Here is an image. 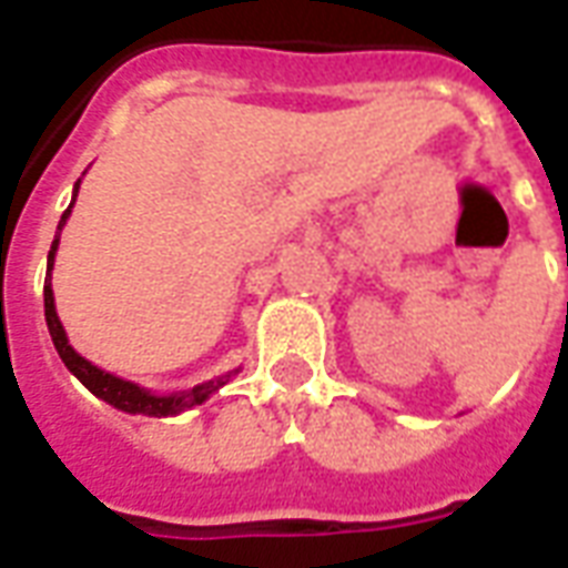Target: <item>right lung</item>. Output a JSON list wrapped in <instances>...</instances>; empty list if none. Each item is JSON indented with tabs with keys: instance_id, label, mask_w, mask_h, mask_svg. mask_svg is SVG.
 Segmentation results:
<instances>
[{
	"instance_id": "right-lung-1",
	"label": "right lung",
	"mask_w": 568,
	"mask_h": 568,
	"mask_svg": "<svg viewBox=\"0 0 568 568\" xmlns=\"http://www.w3.org/2000/svg\"><path fill=\"white\" fill-rule=\"evenodd\" d=\"M78 189H81V180L74 183V195H78ZM74 204V199H71ZM69 210L62 213L60 220V231L65 225L71 213ZM57 246H60V234L53 237V246L48 252V276H44V318H48V331L50 337H53V346L60 352L62 364L78 376V379L87 385V388L99 397V400L111 403L113 409H120V413L129 415H153V418H165V415H180L192 409V406H201V403L207 400L213 390H220L225 382L237 373V369H231L225 376L213 382H204V385H195V388L189 390H178V394H153V390L141 388V385H134V382H125L120 376H113L108 369L95 367L92 361H87L83 355H78L74 348H71L69 337H65V327H62L60 316H57V306H53V288H50V271H53V258H57Z\"/></svg>"
}]
</instances>
